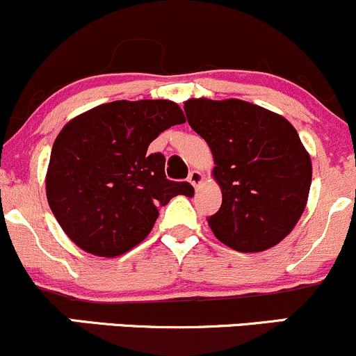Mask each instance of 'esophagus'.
Returning <instances> with one entry per match:
<instances>
[{"label": "esophagus", "instance_id": "obj_1", "mask_svg": "<svg viewBox=\"0 0 356 356\" xmlns=\"http://www.w3.org/2000/svg\"><path fill=\"white\" fill-rule=\"evenodd\" d=\"M188 181L191 182V184L194 186V188L197 189V186H200L201 182H203V174H201L200 170H191V172H189Z\"/></svg>", "mask_w": 356, "mask_h": 356}]
</instances>
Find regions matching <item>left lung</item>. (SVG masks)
Listing matches in <instances>:
<instances>
[{"mask_svg": "<svg viewBox=\"0 0 356 356\" xmlns=\"http://www.w3.org/2000/svg\"><path fill=\"white\" fill-rule=\"evenodd\" d=\"M189 126L215 159L222 207L208 218L220 242L238 252L280 244L304 213L312 163L282 115L238 99H191Z\"/></svg>", "mask_w": 356, "mask_h": 356, "instance_id": "8db88e82", "label": "left lung"}]
</instances>
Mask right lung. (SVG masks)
Masks as SVG:
<instances>
[{
    "instance_id": "add662e5",
    "label": "right lung",
    "mask_w": 356,
    "mask_h": 356,
    "mask_svg": "<svg viewBox=\"0 0 356 356\" xmlns=\"http://www.w3.org/2000/svg\"><path fill=\"white\" fill-rule=\"evenodd\" d=\"M184 112L170 100H115L70 121L52 145L46 193L56 220L78 247L115 257L140 244L189 182L165 177V156L148 147Z\"/></svg>"
}]
</instances>
